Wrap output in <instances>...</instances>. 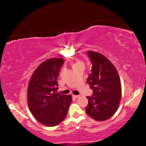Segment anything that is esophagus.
I'll list each match as a JSON object with an SVG mask.
<instances>
[{
	"label": "esophagus",
	"mask_w": 146,
	"mask_h": 146,
	"mask_svg": "<svg viewBox=\"0 0 146 146\" xmlns=\"http://www.w3.org/2000/svg\"><path fill=\"white\" fill-rule=\"evenodd\" d=\"M79 96H80V95H74V94L73 95V97H74V98H78Z\"/></svg>",
	"instance_id": "esophagus-1"
}]
</instances>
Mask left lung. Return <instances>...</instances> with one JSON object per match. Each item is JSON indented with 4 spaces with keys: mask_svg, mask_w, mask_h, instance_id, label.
<instances>
[{
    "mask_svg": "<svg viewBox=\"0 0 146 146\" xmlns=\"http://www.w3.org/2000/svg\"><path fill=\"white\" fill-rule=\"evenodd\" d=\"M92 62L91 74L87 82L93 90L85 110L87 114L98 121L109 119L116 113L121 98V84L114 65L100 53L88 52Z\"/></svg>",
    "mask_w": 146,
    "mask_h": 146,
    "instance_id": "8db88e82",
    "label": "left lung"
}]
</instances>
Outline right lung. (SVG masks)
Wrapping results in <instances>:
<instances>
[{
  "instance_id": "add662e5",
  "label": "right lung",
  "mask_w": 146,
  "mask_h": 146,
  "mask_svg": "<svg viewBox=\"0 0 146 146\" xmlns=\"http://www.w3.org/2000/svg\"><path fill=\"white\" fill-rule=\"evenodd\" d=\"M62 58H50L36 68L27 88V103L34 117L41 124L54 127L67 115L72 98L71 94H57V82L64 63Z\"/></svg>"
}]
</instances>
